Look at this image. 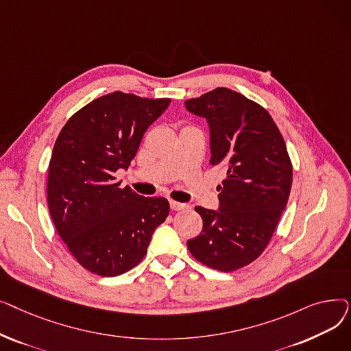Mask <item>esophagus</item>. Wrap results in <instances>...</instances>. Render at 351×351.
Returning <instances> with one entry per match:
<instances>
[{
    "label": "esophagus",
    "mask_w": 351,
    "mask_h": 351,
    "mask_svg": "<svg viewBox=\"0 0 351 351\" xmlns=\"http://www.w3.org/2000/svg\"><path fill=\"white\" fill-rule=\"evenodd\" d=\"M169 205H171V209H172V210H183V209L188 208V205L179 204V202H175V200H171Z\"/></svg>",
    "instance_id": "obj_1"
}]
</instances>
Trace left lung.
Here are the masks:
<instances>
[{
    "mask_svg": "<svg viewBox=\"0 0 351 351\" xmlns=\"http://www.w3.org/2000/svg\"><path fill=\"white\" fill-rule=\"evenodd\" d=\"M185 106L206 119L210 163L228 172L219 209L195 208L204 229L188 249L200 263L233 271L256 261L270 242L290 195L291 162L267 110L239 92L216 88Z\"/></svg>",
    "mask_w": 351,
    "mask_h": 351,
    "instance_id": "8db88e82",
    "label": "left lung"
}]
</instances>
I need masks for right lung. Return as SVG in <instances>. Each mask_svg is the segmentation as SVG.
Segmentation results:
<instances>
[{"label": "right lung", "instance_id": "1", "mask_svg": "<svg viewBox=\"0 0 351 351\" xmlns=\"http://www.w3.org/2000/svg\"><path fill=\"white\" fill-rule=\"evenodd\" d=\"M112 92L80 109L62 128L48 169V208L68 250L86 270L114 278L135 267L169 215L165 197L119 188L142 136L169 106Z\"/></svg>", "mask_w": 351, "mask_h": 351}]
</instances>
